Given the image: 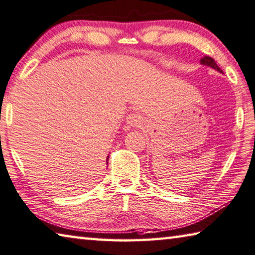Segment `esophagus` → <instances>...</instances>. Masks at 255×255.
Here are the masks:
<instances>
[{"instance_id": "34e87169", "label": "esophagus", "mask_w": 255, "mask_h": 255, "mask_svg": "<svg viewBox=\"0 0 255 255\" xmlns=\"http://www.w3.org/2000/svg\"><path fill=\"white\" fill-rule=\"evenodd\" d=\"M127 123L130 127H141L143 124V119L142 116L135 113H131L127 116Z\"/></svg>"}]
</instances>
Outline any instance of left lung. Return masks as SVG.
Returning <instances> with one entry per match:
<instances>
[{
	"mask_svg": "<svg viewBox=\"0 0 255 255\" xmlns=\"http://www.w3.org/2000/svg\"><path fill=\"white\" fill-rule=\"evenodd\" d=\"M200 64L204 65V66H208V67H211V68L215 69V70H217V71H220V73H222V74H223L222 69L220 68V67L217 66V64L215 62V60H214L213 58H211V57L205 56L204 58H202V59H200Z\"/></svg>",
	"mask_w": 255,
	"mask_h": 255,
	"instance_id": "1",
	"label": "left lung"
}]
</instances>
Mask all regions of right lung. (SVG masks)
Returning a JSON list of instances; mask_svg holds the SVG:
<instances>
[{"instance_id":"obj_1","label":"right lung","mask_w":255,"mask_h":255,"mask_svg":"<svg viewBox=\"0 0 255 255\" xmlns=\"http://www.w3.org/2000/svg\"><path fill=\"white\" fill-rule=\"evenodd\" d=\"M107 159H109V158H107Z\"/></svg>"}]
</instances>
